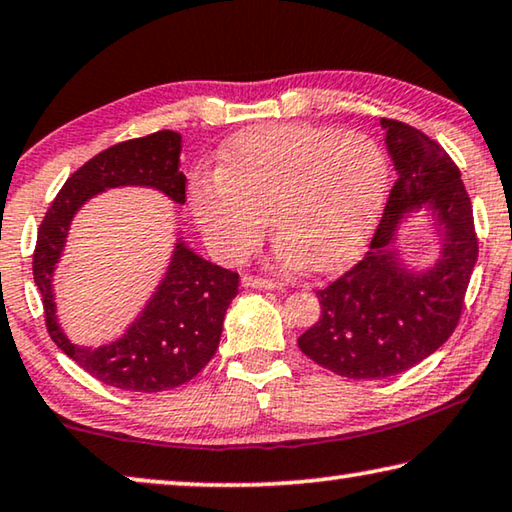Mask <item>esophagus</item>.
Segmentation results:
<instances>
[{"label": "esophagus", "mask_w": 512, "mask_h": 512, "mask_svg": "<svg viewBox=\"0 0 512 512\" xmlns=\"http://www.w3.org/2000/svg\"><path fill=\"white\" fill-rule=\"evenodd\" d=\"M241 285L246 289H275L278 282H273L269 278H259V275H243Z\"/></svg>", "instance_id": "34e87169"}]
</instances>
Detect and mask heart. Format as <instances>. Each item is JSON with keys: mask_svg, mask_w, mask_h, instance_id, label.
<instances>
[{"mask_svg": "<svg viewBox=\"0 0 512 512\" xmlns=\"http://www.w3.org/2000/svg\"><path fill=\"white\" fill-rule=\"evenodd\" d=\"M385 191L383 150L367 134L289 123L243 129L223 148L221 168L191 177L186 198L223 259L257 246L269 212L278 255L326 271L362 248Z\"/></svg>", "mask_w": 512, "mask_h": 512, "instance_id": "b5f03b06", "label": "heart"}]
</instances>
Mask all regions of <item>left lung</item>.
<instances>
[{
    "instance_id": "1",
    "label": "left lung",
    "mask_w": 512,
    "mask_h": 512,
    "mask_svg": "<svg viewBox=\"0 0 512 512\" xmlns=\"http://www.w3.org/2000/svg\"><path fill=\"white\" fill-rule=\"evenodd\" d=\"M396 182L369 253L316 291L321 316L298 337L307 358L337 376H399L433 355L456 330L478 259L472 202L449 154L419 129L380 118ZM426 211L441 253L410 270L398 250L404 221Z\"/></svg>"
}]
</instances>
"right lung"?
Segmentation results:
<instances>
[{
    "mask_svg": "<svg viewBox=\"0 0 512 512\" xmlns=\"http://www.w3.org/2000/svg\"><path fill=\"white\" fill-rule=\"evenodd\" d=\"M180 152L182 136L164 129L95 154L63 184L38 230L34 282L43 296L52 342L100 383L127 392H164L198 376L221 342L239 273L207 262L177 237L164 278L143 310L123 335L97 348L72 344L59 326L52 280L66 250L72 218L91 198L120 186H145L184 205L186 177L180 170Z\"/></svg>",
    "mask_w": 512,
    "mask_h": 512,
    "instance_id": "add662e5",
    "label": "right lung"
}]
</instances>
